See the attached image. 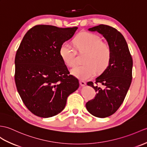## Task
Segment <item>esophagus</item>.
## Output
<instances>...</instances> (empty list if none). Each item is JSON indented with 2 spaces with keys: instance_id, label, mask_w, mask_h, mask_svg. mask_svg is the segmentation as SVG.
I'll return each mask as SVG.
<instances>
[{
  "instance_id": "1",
  "label": "esophagus",
  "mask_w": 147,
  "mask_h": 147,
  "mask_svg": "<svg viewBox=\"0 0 147 147\" xmlns=\"http://www.w3.org/2000/svg\"><path fill=\"white\" fill-rule=\"evenodd\" d=\"M80 85H81V86H86V82L83 81H81L80 82Z\"/></svg>"
}]
</instances>
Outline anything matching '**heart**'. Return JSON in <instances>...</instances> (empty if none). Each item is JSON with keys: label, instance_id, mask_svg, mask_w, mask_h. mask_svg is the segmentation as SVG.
<instances>
[{"label": "heart", "instance_id": "1", "mask_svg": "<svg viewBox=\"0 0 147 147\" xmlns=\"http://www.w3.org/2000/svg\"><path fill=\"white\" fill-rule=\"evenodd\" d=\"M76 48L80 52H86L83 65L71 69L73 76L81 80H87L93 77L96 70L101 72L108 67L111 59V49L107 44L103 43L100 36L90 32H82L74 39ZM59 54L64 64L73 67L76 64V51L67 42L61 46Z\"/></svg>", "mask_w": 147, "mask_h": 147}]
</instances>
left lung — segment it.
<instances>
[{
    "label": "left lung",
    "mask_w": 147,
    "mask_h": 147,
    "mask_svg": "<svg viewBox=\"0 0 147 147\" xmlns=\"http://www.w3.org/2000/svg\"><path fill=\"white\" fill-rule=\"evenodd\" d=\"M88 30L103 35L111 49L109 65L95 82L105 88L95 86L92 81L87 83L97 93L86 103L87 110L94 117L106 118L115 113L125 100L131 83L133 60L125 37L116 29L100 24Z\"/></svg>",
    "instance_id": "1"
}]
</instances>
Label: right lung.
Here are the masks:
<instances>
[{"instance_id":"right-lung-1","label":"right lung","mask_w":147,"mask_h":147,"mask_svg":"<svg viewBox=\"0 0 147 147\" xmlns=\"http://www.w3.org/2000/svg\"><path fill=\"white\" fill-rule=\"evenodd\" d=\"M77 27L37 25L24 36L15 57V82L23 103L34 115L49 118L65 108L68 96L79 88L61 59L62 44Z\"/></svg>"}]
</instances>
